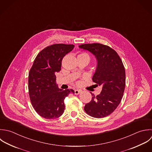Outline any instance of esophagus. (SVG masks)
Masks as SVG:
<instances>
[{
	"instance_id": "1",
	"label": "esophagus",
	"mask_w": 152,
	"mask_h": 152,
	"mask_svg": "<svg viewBox=\"0 0 152 152\" xmlns=\"http://www.w3.org/2000/svg\"><path fill=\"white\" fill-rule=\"evenodd\" d=\"M81 92H82V91H81V90H79V89H76V90L75 91V95H78V94H79Z\"/></svg>"
}]
</instances>
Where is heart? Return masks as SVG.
Returning <instances> with one entry per match:
<instances>
[{"label":"heart","instance_id":"obj_1","mask_svg":"<svg viewBox=\"0 0 152 152\" xmlns=\"http://www.w3.org/2000/svg\"><path fill=\"white\" fill-rule=\"evenodd\" d=\"M79 56H88V57H89L88 54L87 53H81V54H79Z\"/></svg>","mask_w":152,"mask_h":152}]
</instances>
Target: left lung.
Masks as SVG:
<instances>
[{
	"mask_svg": "<svg viewBox=\"0 0 152 152\" xmlns=\"http://www.w3.org/2000/svg\"><path fill=\"white\" fill-rule=\"evenodd\" d=\"M79 47L96 57L97 67L92 80L102 87L100 94L96 96L92 94L94 96L84 110L94 118L105 117L114 111L123 98L126 86L124 66L117 53L108 45L93 43Z\"/></svg>",
	"mask_w": 152,
	"mask_h": 152,
	"instance_id": "8db88e82",
	"label": "left lung"
}]
</instances>
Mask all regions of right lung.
I'll return each instance as SVG.
<instances>
[{"label": "right lung", "instance_id": "1", "mask_svg": "<svg viewBox=\"0 0 152 152\" xmlns=\"http://www.w3.org/2000/svg\"><path fill=\"white\" fill-rule=\"evenodd\" d=\"M73 44H56L37 56L28 75V91L35 111L46 119H55L64 113V100L73 89L63 90L56 84L55 73L61 70L63 57L74 48Z\"/></svg>", "mask_w": 152, "mask_h": 152}]
</instances>
